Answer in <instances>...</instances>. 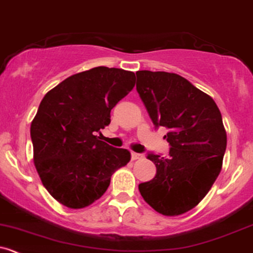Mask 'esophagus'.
Wrapping results in <instances>:
<instances>
[{
  "label": "esophagus",
  "mask_w": 253,
  "mask_h": 253,
  "mask_svg": "<svg viewBox=\"0 0 253 253\" xmlns=\"http://www.w3.org/2000/svg\"><path fill=\"white\" fill-rule=\"evenodd\" d=\"M142 158H143L142 154H137V153H132L131 154L132 161H135V160H138V159H142Z\"/></svg>",
  "instance_id": "obj_1"
}]
</instances>
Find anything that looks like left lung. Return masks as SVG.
<instances>
[{
	"mask_svg": "<svg viewBox=\"0 0 253 253\" xmlns=\"http://www.w3.org/2000/svg\"><path fill=\"white\" fill-rule=\"evenodd\" d=\"M137 92L155 127L169 129L167 158L149 153L156 174L138 185L145 203L164 216L190 211L222 169L227 133L214 100L187 79L165 71H137Z\"/></svg>",
	"mask_w": 253,
	"mask_h": 253,
	"instance_id": "8db88e82",
	"label": "left lung"
}]
</instances>
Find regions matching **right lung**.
<instances>
[{
  "label": "right lung",
  "mask_w": 253,
  "mask_h": 253,
  "mask_svg": "<svg viewBox=\"0 0 253 253\" xmlns=\"http://www.w3.org/2000/svg\"><path fill=\"white\" fill-rule=\"evenodd\" d=\"M134 84L132 71L98 66L65 79L41 100L30 127L34 164L58 203L75 210L89 206L131 160L127 149L113 148L97 134Z\"/></svg>",
  "instance_id": "obj_1"
}]
</instances>
